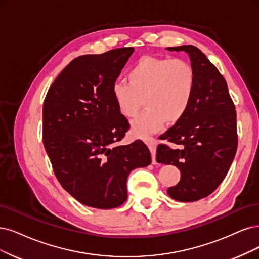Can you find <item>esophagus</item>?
Here are the masks:
<instances>
[{
  "label": "esophagus",
  "instance_id": "obj_1",
  "mask_svg": "<svg viewBox=\"0 0 259 259\" xmlns=\"http://www.w3.org/2000/svg\"><path fill=\"white\" fill-rule=\"evenodd\" d=\"M146 143L148 145V148L151 152V156H152V163L157 164V161H156V148H157V143L156 140L154 138H147L146 139Z\"/></svg>",
  "mask_w": 259,
  "mask_h": 259
}]
</instances>
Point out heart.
Segmentation results:
<instances>
[{"mask_svg":"<svg viewBox=\"0 0 259 259\" xmlns=\"http://www.w3.org/2000/svg\"><path fill=\"white\" fill-rule=\"evenodd\" d=\"M129 82H115L112 95L119 112L136 117L145 102L146 110L133 121L139 137L174 124L185 116L196 88V72L188 61L173 57L142 56L128 73Z\"/></svg>","mask_w":259,"mask_h":259,"instance_id":"heart-1","label":"heart"}]
</instances>
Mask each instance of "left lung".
<instances>
[{"label": "left lung", "instance_id": "1", "mask_svg": "<svg viewBox=\"0 0 259 259\" xmlns=\"http://www.w3.org/2000/svg\"><path fill=\"white\" fill-rule=\"evenodd\" d=\"M167 50L189 54L196 88L185 116L160 136L164 143L158 145L156 159L180 169V181L168 188V195L179 202H195L221 185L233 163L237 114L224 76L198 48L188 45Z\"/></svg>", "mask_w": 259, "mask_h": 259}]
</instances>
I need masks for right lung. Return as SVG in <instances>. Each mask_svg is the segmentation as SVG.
I'll use <instances>...</instances> for the list:
<instances>
[{
  "mask_svg": "<svg viewBox=\"0 0 259 259\" xmlns=\"http://www.w3.org/2000/svg\"><path fill=\"white\" fill-rule=\"evenodd\" d=\"M118 48L73 59L48 91L42 141L62 187L85 206L111 209L127 199L130 171L151 163L146 144L117 145L130 124L112 86L133 53Z\"/></svg>",
  "mask_w": 259,
  "mask_h": 259,
  "instance_id": "right-lung-1",
  "label": "right lung"
}]
</instances>
